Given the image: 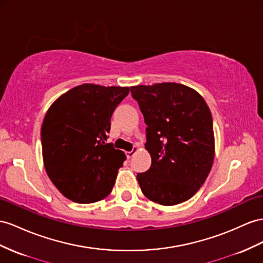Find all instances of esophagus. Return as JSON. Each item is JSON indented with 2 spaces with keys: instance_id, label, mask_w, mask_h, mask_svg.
<instances>
[{
  "instance_id": "esophagus-1",
  "label": "esophagus",
  "mask_w": 263,
  "mask_h": 263,
  "mask_svg": "<svg viewBox=\"0 0 263 263\" xmlns=\"http://www.w3.org/2000/svg\"><path fill=\"white\" fill-rule=\"evenodd\" d=\"M138 150H139V147L138 146H134L133 149H132V151H127L125 154H126V158L127 159H130V158H132L134 154H136V152H138Z\"/></svg>"
}]
</instances>
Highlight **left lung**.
Wrapping results in <instances>:
<instances>
[{
    "label": "left lung",
    "instance_id": "8db88e82",
    "mask_svg": "<svg viewBox=\"0 0 263 263\" xmlns=\"http://www.w3.org/2000/svg\"><path fill=\"white\" fill-rule=\"evenodd\" d=\"M147 125L145 149L150 169L138 173L144 196L162 205L189 200L213 164L214 134L210 109L191 87L173 83L131 87Z\"/></svg>",
    "mask_w": 263,
    "mask_h": 263
}]
</instances>
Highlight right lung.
Masks as SVG:
<instances>
[{
    "label": "right lung",
    "mask_w": 263,
    "mask_h": 263,
    "mask_svg": "<svg viewBox=\"0 0 263 263\" xmlns=\"http://www.w3.org/2000/svg\"><path fill=\"white\" fill-rule=\"evenodd\" d=\"M130 87L85 83L54 101L41 127L43 162L50 180L65 198L93 203L109 196L123 151L106 143L111 117Z\"/></svg>",
    "instance_id": "add662e5"
}]
</instances>
